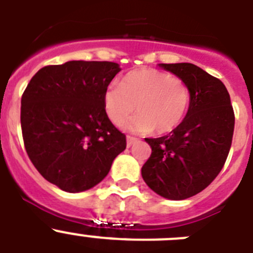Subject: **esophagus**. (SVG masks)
I'll use <instances>...</instances> for the list:
<instances>
[{
  "label": "esophagus",
  "mask_w": 253,
  "mask_h": 253,
  "mask_svg": "<svg viewBox=\"0 0 253 253\" xmlns=\"http://www.w3.org/2000/svg\"><path fill=\"white\" fill-rule=\"evenodd\" d=\"M137 142H138V139L135 137H131V135H128V137H126V146L128 147H131Z\"/></svg>",
  "instance_id": "esophagus-1"
}]
</instances>
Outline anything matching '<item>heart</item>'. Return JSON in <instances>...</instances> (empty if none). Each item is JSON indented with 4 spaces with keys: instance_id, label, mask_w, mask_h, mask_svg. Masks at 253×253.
<instances>
[{
    "instance_id": "obj_1",
    "label": "heart",
    "mask_w": 253,
    "mask_h": 253,
    "mask_svg": "<svg viewBox=\"0 0 253 253\" xmlns=\"http://www.w3.org/2000/svg\"><path fill=\"white\" fill-rule=\"evenodd\" d=\"M190 90L181 78L154 68H140L126 73L122 84L106 87L104 107L109 119L123 125L138 114L129 126L135 131L166 134L175 130L186 116L190 106Z\"/></svg>"
}]
</instances>
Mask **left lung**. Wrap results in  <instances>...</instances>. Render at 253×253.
I'll use <instances>...</instances> for the list:
<instances>
[{
	"label": "left lung",
	"instance_id": "left-lung-1",
	"mask_svg": "<svg viewBox=\"0 0 253 253\" xmlns=\"http://www.w3.org/2000/svg\"><path fill=\"white\" fill-rule=\"evenodd\" d=\"M187 84L191 95L185 119L160 138H146L151 157L142 177L169 200L191 198L209 186L224 166L234 130V111L223 82L191 63H161Z\"/></svg>",
	"mask_w": 253,
	"mask_h": 253
}]
</instances>
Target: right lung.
Masks as SVG:
<instances>
[{
	"label": "right lung",
	"mask_w": 253,
	"mask_h": 253,
	"mask_svg": "<svg viewBox=\"0 0 253 253\" xmlns=\"http://www.w3.org/2000/svg\"><path fill=\"white\" fill-rule=\"evenodd\" d=\"M119 64L71 60L46 66L21 97V130L39 173L67 193L101 182L126 147L125 134L107 118L104 93Z\"/></svg>",
	"instance_id": "add662e5"
}]
</instances>
